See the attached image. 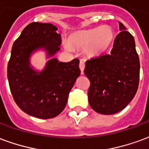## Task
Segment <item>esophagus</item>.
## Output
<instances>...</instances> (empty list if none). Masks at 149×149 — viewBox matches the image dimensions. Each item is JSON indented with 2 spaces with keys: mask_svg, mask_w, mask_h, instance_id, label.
<instances>
[{
  "mask_svg": "<svg viewBox=\"0 0 149 149\" xmlns=\"http://www.w3.org/2000/svg\"><path fill=\"white\" fill-rule=\"evenodd\" d=\"M79 67H80V69H81V74H83V73H84V67H85L84 62L83 61H80V65H79Z\"/></svg>",
  "mask_w": 149,
  "mask_h": 149,
  "instance_id": "34e87169",
  "label": "esophagus"
}]
</instances>
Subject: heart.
I'll use <instances>...</instances> for the list:
<instances>
[{"instance_id":"b5f03b06","label":"heart","mask_w":149,"mask_h":149,"mask_svg":"<svg viewBox=\"0 0 149 149\" xmlns=\"http://www.w3.org/2000/svg\"><path fill=\"white\" fill-rule=\"evenodd\" d=\"M114 39V32L109 26L97 27L72 34L68 39V45L86 48V54L90 57L102 55L109 48Z\"/></svg>"}]
</instances>
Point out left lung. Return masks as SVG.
I'll list each match as a JSON object with an SVG mask.
<instances>
[{
    "instance_id": "1",
    "label": "left lung",
    "mask_w": 149,
    "mask_h": 149,
    "mask_svg": "<svg viewBox=\"0 0 149 149\" xmlns=\"http://www.w3.org/2000/svg\"><path fill=\"white\" fill-rule=\"evenodd\" d=\"M109 54L88 60L84 74L90 81L88 103L95 112L111 115L124 109L136 95L140 61L133 37L122 23Z\"/></svg>"
}]
</instances>
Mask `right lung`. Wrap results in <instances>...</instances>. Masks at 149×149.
<instances>
[{
  "mask_svg": "<svg viewBox=\"0 0 149 149\" xmlns=\"http://www.w3.org/2000/svg\"><path fill=\"white\" fill-rule=\"evenodd\" d=\"M56 30L50 23L28 24L13 43L8 64V84L15 102L23 112L37 118L58 116L81 74L78 59L61 62L53 58L61 45ZM40 49L49 58L41 71L34 70L30 63L31 54Z\"/></svg>",
  "mask_w": 149,
  "mask_h": 149,
  "instance_id": "obj_1",
  "label": "right lung"
}]
</instances>
